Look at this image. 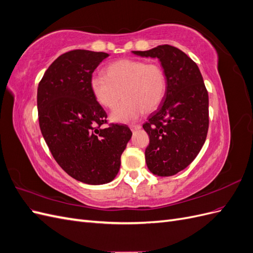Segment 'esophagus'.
Returning <instances> with one entry per match:
<instances>
[{"label": "esophagus", "mask_w": 253, "mask_h": 253, "mask_svg": "<svg viewBox=\"0 0 253 253\" xmlns=\"http://www.w3.org/2000/svg\"><path fill=\"white\" fill-rule=\"evenodd\" d=\"M129 128H131L132 132H135V131H138V129H140L141 126L140 125H134V126H129Z\"/></svg>", "instance_id": "34e87169"}]
</instances>
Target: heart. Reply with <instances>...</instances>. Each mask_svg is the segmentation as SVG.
Instances as JSON below:
<instances>
[{
  "label": "heart",
  "instance_id": "obj_1",
  "mask_svg": "<svg viewBox=\"0 0 253 253\" xmlns=\"http://www.w3.org/2000/svg\"><path fill=\"white\" fill-rule=\"evenodd\" d=\"M104 75L91 76L90 90L96 101L113 110L110 116L116 124H131L147 112L155 111L164 101L167 93V76L157 63L142 60L121 59L105 68Z\"/></svg>",
  "mask_w": 253,
  "mask_h": 253
}]
</instances>
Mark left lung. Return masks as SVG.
<instances>
[{
  "label": "left lung",
  "mask_w": 253,
  "mask_h": 253,
  "mask_svg": "<svg viewBox=\"0 0 253 253\" xmlns=\"http://www.w3.org/2000/svg\"><path fill=\"white\" fill-rule=\"evenodd\" d=\"M132 52L157 58L166 73L164 101L142 126L150 136L144 154L151 173L175 175L195 159L208 133L209 97L203 76L192 59L171 45Z\"/></svg>",
  "instance_id": "1"
}]
</instances>
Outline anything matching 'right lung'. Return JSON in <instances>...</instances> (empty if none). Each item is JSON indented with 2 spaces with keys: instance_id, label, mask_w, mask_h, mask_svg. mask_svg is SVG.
I'll return each mask as SVG.
<instances>
[{
  "instance_id": "right-lung-1",
  "label": "right lung",
  "mask_w": 253,
  "mask_h": 253,
  "mask_svg": "<svg viewBox=\"0 0 253 253\" xmlns=\"http://www.w3.org/2000/svg\"><path fill=\"white\" fill-rule=\"evenodd\" d=\"M106 52L76 49L58 57L38 86L37 104L43 138L58 165L87 185L112 181L132 132L105 124L106 113L91 93L94 71Z\"/></svg>"
}]
</instances>
